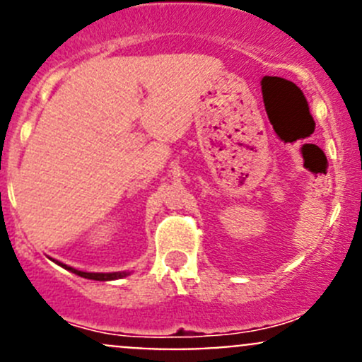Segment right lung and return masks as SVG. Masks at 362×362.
Instances as JSON below:
<instances>
[{"instance_id":"obj_1","label":"right lung","mask_w":362,"mask_h":362,"mask_svg":"<svg viewBox=\"0 0 362 362\" xmlns=\"http://www.w3.org/2000/svg\"><path fill=\"white\" fill-rule=\"evenodd\" d=\"M56 264H59L61 268L68 269V272L75 273V275L78 276H83V279H89V280H100V282H108V280H119V279H124V276L129 275V272H112V273H89V272H80V269H75L71 268V266L64 264V262H59L56 261V259H52Z\"/></svg>"}]
</instances>
